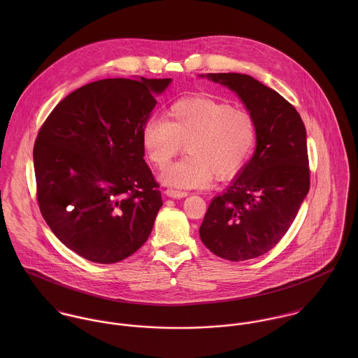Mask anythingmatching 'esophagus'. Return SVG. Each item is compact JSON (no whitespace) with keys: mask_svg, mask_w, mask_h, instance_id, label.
I'll list each match as a JSON object with an SVG mask.
<instances>
[{"mask_svg":"<svg viewBox=\"0 0 358 358\" xmlns=\"http://www.w3.org/2000/svg\"><path fill=\"white\" fill-rule=\"evenodd\" d=\"M165 194L171 199H183L187 196V192H182V190H176V189H166Z\"/></svg>","mask_w":358,"mask_h":358,"instance_id":"obj_1","label":"esophagus"}]
</instances>
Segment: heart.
I'll use <instances>...</instances> for the list:
<instances>
[{"instance_id":"heart-1","label":"heart","mask_w":358,"mask_h":358,"mask_svg":"<svg viewBox=\"0 0 358 358\" xmlns=\"http://www.w3.org/2000/svg\"><path fill=\"white\" fill-rule=\"evenodd\" d=\"M186 155L172 164L161 180L176 189L204 187L234 176L256 143L251 113L229 103L193 96L172 103L165 120L152 117L142 125V145L155 168L164 169L183 148Z\"/></svg>"}]
</instances>
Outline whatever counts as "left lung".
<instances>
[{"mask_svg": "<svg viewBox=\"0 0 358 358\" xmlns=\"http://www.w3.org/2000/svg\"><path fill=\"white\" fill-rule=\"evenodd\" d=\"M206 77L234 91L252 114L256 150L205 213L200 237L216 256L241 262L268 252L285 236L310 189L306 128L278 92L240 73Z\"/></svg>", "mask_w": 358, "mask_h": 358, "instance_id": "1", "label": "left lung"}]
</instances>
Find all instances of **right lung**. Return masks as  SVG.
<instances>
[{"label":"right lung","instance_id":"1","mask_svg":"<svg viewBox=\"0 0 358 358\" xmlns=\"http://www.w3.org/2000/svg\"><path fill=\"white\" fill-rule=\"evenodd\" d=\"M171 78H106L52 110L33 158L37 201L53 234L77 255L115 263L149 238L162 205L145 161L142 125Z\"/></svg>","mask_w":358,"mask_h":358}]
</instances>
